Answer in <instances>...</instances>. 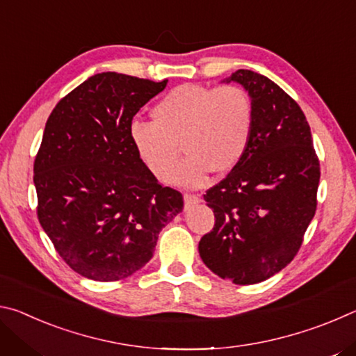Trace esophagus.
Listing matches in <instances>:
<instances>
[{"label":"esophagus","mask_w":356,"mask_h":356,"mask_svg":"<svg viewBox=\"0 0 356 356\" xmlns=\"http://www.w3.org/2000/svg\"><path fill=\"white\" fill-rule=\"evenodd\" d=\"M184 201H185V207H190V206H195V204L200 202L201 197L197 195H191V193H185Z\"/></svg>","instance_id":"1"}]
</instances>
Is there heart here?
<instances>
[{"mask_svg": "<svg viewBox=\"0 0 356 356\" xmlns=\"http://www.w3.org/2000/svg\"><path fill=\"white\" fill-rule=\"evenodd\" d=\"M152 116V122L130 125V141L161 182L171 179L184 146L186 159L172 177L184 186L202 185L210 171H231L248 149L254 122L250 95L237 84H182L154 106Z\"/></svg>", "mask_w": 356, "mask_h": 356, "instance_id": "1", "label": "heart"}]
</instances>
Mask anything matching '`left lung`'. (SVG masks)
<instances>
[{
    "mask_svg": "<svg viewBox=\"0 0 356 356\" xmlns=\"http://www.w3.org/2000/svg\"><path fill=\"white\" fill-rule=\"evenodd\" d=\"M226 81L248 91L254 122L242 160L204 195L215 225L200 254L220 278L245 286L297 256L316 213L321 163L305 113L278 84L243 69Z\"/></svg>",
    "mask_w": 356,
    "mask_h": 356,
    "instance_id": "8db88e82",
    "label": "left lung"
}]
</instances>
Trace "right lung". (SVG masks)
I'll return each mask as SVG.
<instances>
[{"instance_id":"add662e5","label":"right lung","mask_w":356,"mask_h":356,"mask_svg":"<svg viewBox=\"0 0 356 356\" xmlns=\"http://www.w3.org/2000/svg\"><path fill=\"white\" fill-rule=\"evenodd\" d=\"M168 80L97 74L58 102L34 160L38 218L58 254L84 278L134 275L154 254L161 227L184 209L130 141L135 114Z\"/></svg>"}]
</instances>
